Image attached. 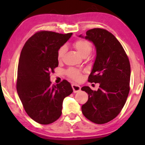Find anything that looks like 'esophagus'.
Masks as SVG:
<instances>
[{"label": "esophagus", "mask_w": 145, "mask_h": 145, "mask_svg": "<svg viewBox=\"0 0 145 145\" xmlns=\"http://www.w3.org/2000/svg\"><path fill=\"white\" fill-rule=\"evenodd\" d=\"M72 88L73 89V92H74V93L78 92L80 90V86H79V85L72 84Z\"/></svg>", "instance_id": "obj_1"}]
</instances>
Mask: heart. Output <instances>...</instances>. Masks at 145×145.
<instances>
[{"instance_id":"b5f03b06","label":"heart","mask_w":145,"mask_h":145,"mask_svg":"<svg viewBox=\"0 0 145 145\" xmlns=\"http://www.w3.org/2000/svg\"><path fill=\"white\" fill-rule=\"evenodd\" d=\"M73 46L76 49L78 53L81 56H88L92 51V44L90 41L85 40V39H78L73 43ZM66 46L63 45L57 51V59L59 61H61L64 57V55L66 52ZM67 74L69 78L74 80H79L82 77L81 71L79 69L71 68L67 70Z\"/></svg>"}]
</instances>
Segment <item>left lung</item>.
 Masks as SVG:
<instances>
[{"label": "left lung", "mask_w": 145, "mask_h": 145, "mask_svg": "<svg viewBox=\"0 0 145 145\" xmlns=\"http://www.w3.org/2000/svg\"><path fill=\"white\" fill-rule=\"evenodd\" d=\"M86 34L79 37L92 41L96 50L88 80L99 83L100 88L97 91L89 86L81 88L88 94L82 112L92 122L104 124L116 118L125 104L130 90V63L121 44L112 33L94 28Z\"/></svg>", "instance_id": "obj_1"}]
</instances>
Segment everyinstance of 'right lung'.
<instances>
[{
    "label": "right lung",
    "mask_w": 145,
    "mask_h": 145,
    "mask_svg": "<svg viewBox=\"0 0 145 145\" xmlns=\"http://www.w3.org/2000/svg\"><path fill=\"white\" fill-rule=\"evenodd\" d=\"M72 34L38 31L22 49L17 92L25 112L38 123L47 125L58 120L62 114L63 100L73 92L66 80L57 85H51L50 81V72L59 65L57 51Z\"/></svg>",
    "instance_id": "add662e5"
}]
</instances>
